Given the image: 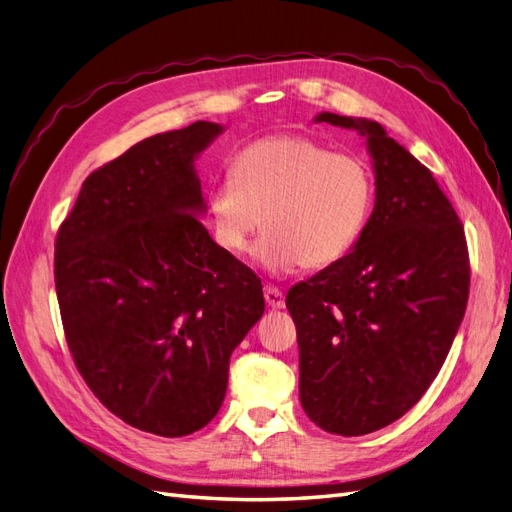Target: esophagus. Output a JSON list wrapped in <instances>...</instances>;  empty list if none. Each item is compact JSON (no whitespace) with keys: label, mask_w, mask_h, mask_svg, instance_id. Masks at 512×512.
<instances>
[{"label":"esophagus","mask_w":512,"mask_h":512,"mask_svg":"<svg viewBox=\"0 0 512 512\" xmlns=\"http://www.w3.org/2000/svg\"><path fill=\"white\" fill-rule=\"evenodd\" d=\"M265 301L271 309H282L286 305L284 292L277 286H265Z\"/></svg>","instance_id":"1"}]
</instances>
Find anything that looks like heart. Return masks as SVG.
Returning a JSON list of instances; mask_svg holds the SVG:
<instances>
[{
    "label": "heart",
    "instance_id": "1",
    "mask_svg": "<svg viewBox=\"0 0 512 512\" xmlns=\"http://www.w3.org/2000/svg\"><path fill=\"white\" fill-rule=\"evenodd\" d=\"M371 205L374 175L361 158L297 134L247 145L207 194L213 237L228 254H243L265 224L254 256L271 273L342 260Z\"/></svg>",
    "mask_w": 512,
    "mask_h": 512
}]
</instances>
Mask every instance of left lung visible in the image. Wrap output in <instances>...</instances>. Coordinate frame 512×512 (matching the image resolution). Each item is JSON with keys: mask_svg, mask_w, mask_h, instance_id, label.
Wrapping results in <instances>:
<instances>
[{"mask_svg": "<svg viewBox=\"0 0 512 512\" xmlns=\"http://www.w3.org/2000/svg\"><path fill=\"white\" fill-rule=\"evenodd\" d=\"M367 136L376 205L352 250L288 290L305 414L337 436L404 416L436 380L470 294L466 232L429 168L376 121L320 113Z\"/></svg>", "mask_w": 512, "mask_h": 512, "instance_id": "left-lung-1", "label": "left lung"}]
</instances>
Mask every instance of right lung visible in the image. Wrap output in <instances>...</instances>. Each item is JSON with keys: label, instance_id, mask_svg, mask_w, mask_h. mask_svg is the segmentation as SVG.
<instances>
[{"label": "right lung", "instance_id": "obj_1", "mask_svg": "<svg viewBox=\"0 0 512 512\" xmlns=\"http://www.w3.org/2000/svg\"><path fill=\"white\" fill-rule=\"evenodd\" d=\"M222 126L156 134L94 170L55 239L76 369L102 406L179 438L218 414L230 354L265 312L256 273L215 243L194 160Z\"/></svg>", "mask_w": 512, "mask_h": 512}]
</instances>
